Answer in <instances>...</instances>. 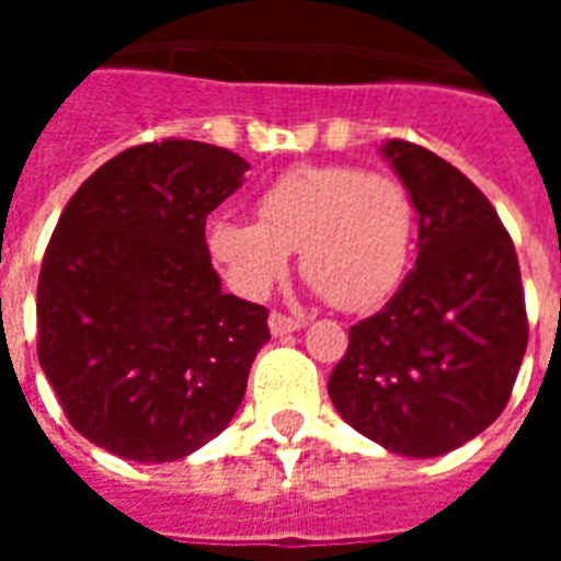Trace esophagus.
<instances>
[{"mask_svg":"<svg viewBox=\"0 0 561 561\" xmlns=\"http://www.w3.org/2000/svg\"><path fill=\"white\" fill-rule=\"evenodd\" d=\"M267 325H271V332L276 334V337H282V334L299 332V329H302V325H306V320H299V317L282 314V311H273L271 320H267Z\"/></svg>","mask_w":561,"mask_h":561,"instance_id":"obj_1","label":"esophagus"}]
</instances>
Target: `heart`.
<instances>
[{
	"instance_id": "1",
	"label": "heart",
	"mask_w": 561,
	"mask_h": 561,
	"mask_svg": "<svg viewBox=\"0 0 561 561\" xmlns=\"http://www.w3.org/2000/svg\"><path fill=\"white\" fill-rule=\"evenodd\" d=\"M259 220L211 218L206 244L229 285L264 297L288 271L290 250L329 306L367 311L408 267L416 211L408 186L358 165H294L255 197Z\"/></svg>"
}]
</instances>
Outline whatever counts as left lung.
<instances>
[{"label": "left lung", "mask_w": 561, "mask_h": 561, "mask_svg": "<svg viewBox=\"0 0 561 561\" xmlns=\"http://www.w3.org/2000/svg\"><path fill=\"white\" fill-rule=\"evenodd\" d=\"M381 153L419 211L416 267L350 329L329 396L358 434L404 457H439L504 413L527 352L513 238L462 171L422 145Z\"/></svg>", "instance_id": "obj_1"}]
</instances>
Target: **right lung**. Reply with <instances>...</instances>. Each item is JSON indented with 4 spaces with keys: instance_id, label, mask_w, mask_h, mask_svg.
<instances>
[{
    "instance_id": "obj_1",
    "label": "right lung",
    "mask_w": 561,
    "mask_h": 561,
    "mask_svg": "<svg viewBox=\"0 0 561 561\" xmlns=\"http://www.w3.org/2000/svg\"><path fill=\"white\" fill-rule=\"evenodd\" d=\"M250 169L192 139L127 148L66 203L37 282V358L69 425L136 462L188 457L244 399L267 308L220 290L206 215Z\"/></svg>"
}]
</instances>
